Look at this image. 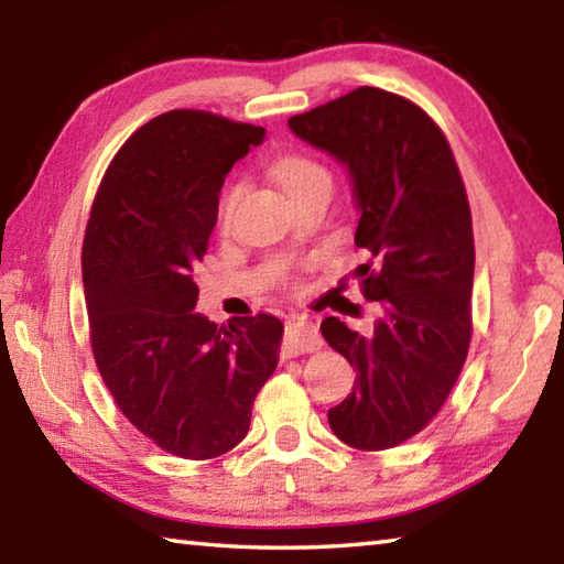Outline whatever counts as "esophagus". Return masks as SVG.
<instances>
[{"label":"esophagus","instance_id":"34e87169","mask_svg":"<svg viewBox=\"0 0 564 564\" xmlns=\"http://www.w3.org/2000/svg\"><path fill=\"white\" fill-rule=\"evenodd\" d=\"M321 348L318 328L305 318H293L285 326V336L281 343V358H299L303 352H313Z\"/></svg>","mask_w":564,"mask_h":564}]
</instances>
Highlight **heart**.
Here are the masks:
<instances>
[{
	"label": "heart",
	"mask_w": 564,
	"mask_h": 564,
	"mask_svg": "<svg viewBox=\"0 0 564 564\" xmlns=\"http://www.w3.org/2000/svg\"><path fill=\"white\" fill-rule=\"evenodd\" d=\"M271 174L279 181V186L285 191V196L295 202V198L308 194L313 188H330V171L321 164L318 159L301 151H283L275 154L271 161ZM238 198H241V184L238 181H228L224 184L221 194L216 198V226L226 231L234 221ZM283 285H291V279L285 275Z\"/></svg>",
	"instance_id": "1"
}]
</instances>
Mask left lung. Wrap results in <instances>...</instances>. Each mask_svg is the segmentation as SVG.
Returning a JSON list of instances; mask_svg holds the SVG:
<instances>
[{
    "instance_id": "obj_1",
    "label": "left lung",
    "mask_w": 564,
    "mask_h": 564,
    "mask_svg": "<svg viewBox=\"0 0 564 564\" xmlns=\"http://www.w3.org/2000/svg\"><path fill=\"white\" fill-rule=\"evenodd\" d=\"M289 127L346 164L360 221L356 246L373 333L330 316L323 338L358 370V386L328 410L330 431L358 451H388L417 435L451 395L473 336V216L443 129L405 97L358 87L295 113Z\"/></svg>"
}]
</instances>
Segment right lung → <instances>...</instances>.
I'll return each mask as SVG.
<instances>
[{"mask_svg": "<svg viewBox=\"0 0 564 564\" xmlns=\"http://www.w3.org/2000/svg\"><path fill=\"white\" fill-rule=\"evenodd\" d=\"M263 127L174 109L123 141L94 196L82 248L89 340L123 417L186 460L243 441L279 366L283 323L216 326L194 313V263L208 251L224 178Z\"/></svg>", "mask_w": 564, "mask_h": 564, "instance_id": "obj_1", "label": "right lung"}]
</instances>
